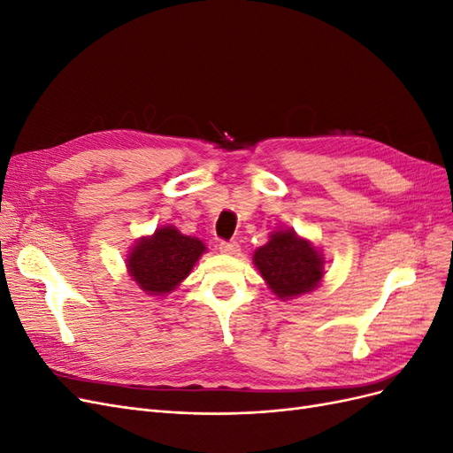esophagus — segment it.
<instances>
[{
	"instance_id": "obj_1",
	"label": "esophagus",
	"mask_w": 453,
	"mask_h": 453,
	"mask_svg": "<svg viewBox=\"0 0 453 453\" xmlns=\"http://www.w3.org/2000/svg\"><path fill=\"white\" fill-rule=\"evenodd\" d=\"M219 251L225 253V255L236 257V255H240V245L236 242H221V243H219Z\"/></svg>"
}]
</instances>
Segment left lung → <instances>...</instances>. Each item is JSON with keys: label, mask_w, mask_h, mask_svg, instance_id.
Listing matches in <instances>:
<instances>
[{"label": "left lung", "mask_w": 453, "mask_h": 453, "mask_svg": "<svg viewBox=\"0 0 453 453\" xmlns=\"http://www.w3.org/2000/svg\"><path fill=\"white\" fill-rule=\"evenodd\" d=\"M253 265L278 300H293L318 289L325 278V255L293 228L272 230L253 253Z\"/></svg>", "instance_id": "left-lung-1"}]
</instances>
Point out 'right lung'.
Returning a JSON list of instances; mask_svg holds the SVG:
<instances>
[{"mask_svg": "<svg viewBox=\"0 0 453 453\" xmlns=\"http://www.w3.org/2000/svg\"><path fill=\"white\" fill-rule=\"evenodd\" d=\"M208 251L196 236H185L173 225L158 226L150 236L134 242L127 255L130 280L149 296H166L193 272Z\"/></svg>", "mask_w": 453, "mask_h": 453, "instance_id": "right-lung-1", "label": "right lung"}]
</instances>
